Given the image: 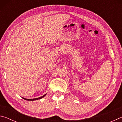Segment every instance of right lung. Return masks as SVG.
I'll use <instances>...</instances> for the list:
<instances>
[{
	"label": "right lung",
	"mask_w": 122,
	"mask_h": 122,
	"mask_svg": "<svg viewBox=\"0 0 122 122\" xmlns=\"http://www.w3.org/2000/svg\"><path fill=\"white\" fill-rule=\"evenodd\" d=\"M46 94H45V95H44V96H41V97H38V98H34V99H26V98H23L24 100H27V101H34V100H39V99H41V98H42V97H44V96H45V95H46Z\"/></svg>",
	"instance_id": "add662e5"
}]
</instances>
